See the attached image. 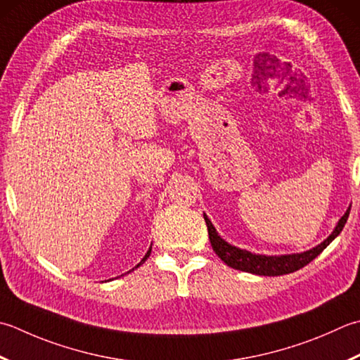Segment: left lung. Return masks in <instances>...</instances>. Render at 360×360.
<instances>
[{"label": "left lung", "mask_w": 360, "mask_h": 360, "mask_svg": "<svg viewBox=\"0 0 360 360\" xmlns=\"http://www.w3.org/2000/svg\"><path fill=\"white\" fill-rule=\"evenodd\" d=\"M348 215H349V209L340 218V221L333 231V234H330L325 242L320 243L319 246H315L314 250L301 252V255H287V256L252 255L250 251L236 248V246L224 242L223 238L217 234L214 224L210 223V220L206 215H204V220H206V224H207L210 245H212L215 255L220 257L228 266H232V269L240 270V271L259 274V276H281V274H288V273L297 271L302 269V266H306L309 262H312V260L319 256L337 236L340 234L345 223L348 220Z\"/></svg>", "instance_id": "obj_1"}]
</instances>
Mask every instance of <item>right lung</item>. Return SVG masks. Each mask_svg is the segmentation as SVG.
I'll use <instances>...</instances> for the list:
<instances>
[{
  "label": "right lung",
  "mask_w": 360,
  "mask_h": 360,
  "mask_svg": "<svg viewBox=\"0 0 360 360\" xmlns=\"http://www.w3.org/2000/svg\"><path fill=\"white\" fill-rule=\"evenodd\" d=\"M150 252H151V248H150V250H148V252H146V255H145V257H143L142 260H140V264H139L137 266H140V265H142V264L145 262V260H146L148 257H150ZM137 266H134V269H137ZM134 269H132V270H134Z\"/></svg>",
  "instance_id": "add662e5"
}]
</instances>
